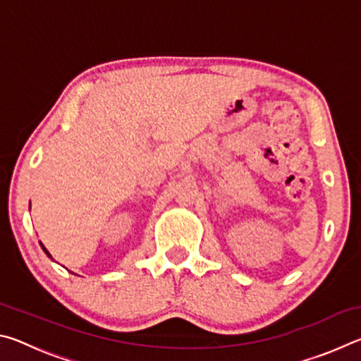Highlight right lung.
Returning a JSON list of instances; mask_svg holds the SVG:
<instances>
[{"instance_id":"add662e5","label":"right lung","mask_w":361,"mask_h":361,"mask_svg":"<svg viewBox=\"0 0 361 361\" xmlns=\"http://www.w3.org/2000/svg\"><path fill=\"white\" fill-rule=\"evenodd\" d=\"M41 247H42V250H44V253L49 256V258H51V255H49V252H47V250H46V247L44 245H42V243H41Z\"/></svg>"}]
</instances>
